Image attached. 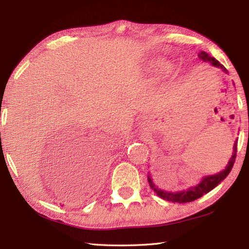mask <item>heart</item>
<instances>
[{
    "mask_svg": "<svg viewBox=\"0 0 249 249\" xmlns=\"http://www.w3.org/2000/svg\"><path fill=\"white\" fill-rule=\"evenodd\" d=\"M161 66V68H165V66H163V65H160Z\"/></svg>",
    "mask_w": 249,
    "mask_h": 249,
    "instance_id": "b5f03b06",
    "label": "heart"
}]
</instances>
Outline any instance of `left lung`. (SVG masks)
I'll use <instances>...</instances> for the list:
<instances>
[{
  "label": "left lung",
  "mask_w": 249,
  "mask_h": 249,
  "mask_svg": "<svg viewBox=\"0 0 249 249\" xmlns=\"http://www.w3.org/2000/svg\"><path fill=\"white\" fill-rule=\"evenodd\" d=\"M201 60H203L204 62H209L215 67H219L223 70L224 71H227L226 68L224 67V65H221L220 63L215 60L214 57L210 56L206 52L204 51H201L199 55H198ZM236 144H237V141L234 142V145H233V154H232L230 160L228 162V165L224 169L223 171L218 172L217 174H213V176H208V177H204L202 179H201V182L197 185V186H194V187H190L187 188L186 190H181V192H177V193H171V192H166V190H162L160 188H158L156 185L153 183L152 178L150 177V174L147 176V181H149V184L151 188L154 190L156 193V195L158 197H160L163 200H167V201H171V202H178V203H186V202H192V201L197 200L198 198L202 197L203 195L208 194L209 192H211L213 188H215L217 185L221 182L224 181L226 178V177L228 176L230 173L232 167L234 165V161H235V157H236Z\"/></svg>",
  "instance_id": "1"
}]
</instances>
